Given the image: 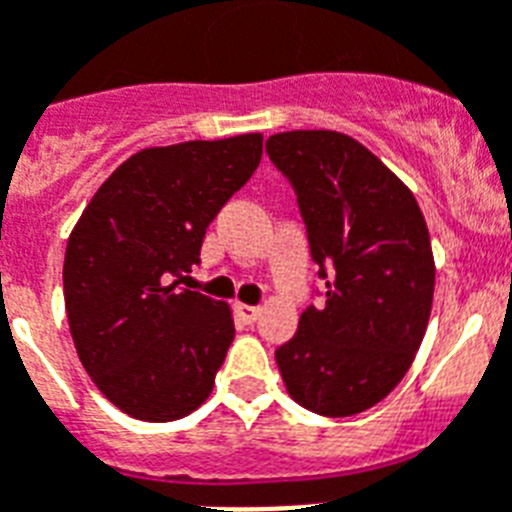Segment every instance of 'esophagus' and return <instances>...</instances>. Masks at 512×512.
<instances>
[{"label":"esophagus","instance_id":"1","mask_svg":"<svg viewBox=\"0 0 512 512\" xmlns=\"http://www.w3.org/2000/svg\"><path fill=\"white\" fill-rule=\"evenodd\" d=\"M235 311H238V316L246 324H253L261 316V308L259 306H246V303H235Z\"/></svg>","mask_w":512,"mask_h":512}]
</instances>
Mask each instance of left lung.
<instances>
[{
    "mask_svg": "<svg viewBox=\"0 0 512 512\" xmlns=\"http://www.w3.org/2000/svg\"><path fill=\"white\" fill-rule=\"evenodd\" d=\"M266 154L298 198L319 306L274 350L290 398L319 416H356L387 398L424 340L434 295L429 230L416 198L366 146L293 130Z\"/></svg>",
    "mask_w": 512,
    "mask_h": 512,
    "instance_id": "obj_1",
    "label": "left lung"
}]
</instances>
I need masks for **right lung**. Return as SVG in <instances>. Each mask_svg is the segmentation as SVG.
I'll return each instance as SVG.
<instances>
[{
    "label": "right lung",
    "mask_w": 512,
    "mask_h": 512,
    "mask_svg": "<svg viewBox=\"0 0 512 512\" xmlns=\"http://www.w3.org/2000/svg\"><path fill=\"white\" fill-rule=\"evenodd\" d=\"M261 133L138 151L104 180L65 251V308L80 363L128 416L175 421L209 398L230 308L170 285L201 264L206 227L251 180Z\"/></svg>",
    "instance_id": "right-lung-1"
}]
</instances>
